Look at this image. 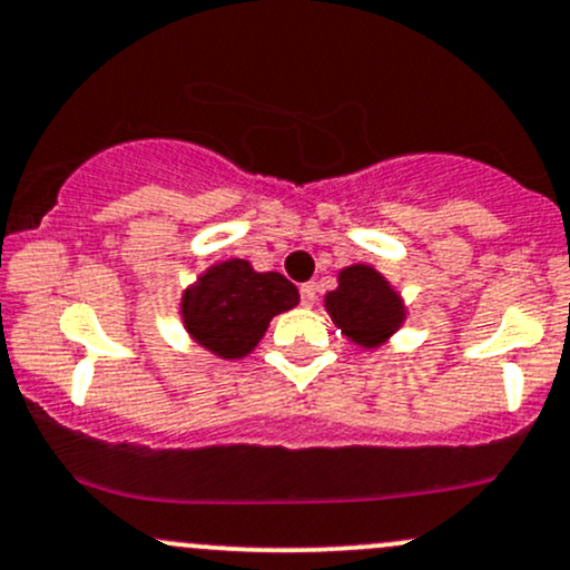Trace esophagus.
I'll return each mask as SVG.
<instances>
[{
  "label": "esophagus",
  "instance_id": "34e87169",
  "mask_svg": "<svg viewBox=\"0 0 570 570\" xmlns=\"http://www.w3.org/2000/svg\"><path fill=\"white\" fill-rule=\"evenodd\" d=\"M299 303H303L305 308H311V305L316 303V284H303V286H299Z\"/></svg>",
  "mask_w": 570,
  "mask_h": 570
}]
</instances>
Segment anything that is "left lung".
I'll return each instance as SVG.
<instances>
[{"label": "left lung", "mask_w": 570, "mask_h": 570, "mask_svg": "<svg viewBox=\"0 0 570 570\" xmlns=\"http://www.w3.org/2000/svg\"><path fill=\"white\" fill-rule=\"evenodd\" d=\"M324 308L356 346L376 348L403 324V303L379 271L352 265L337 273V289L327 292Z\"/></svg>", "instance_id": "left-lung-1"}]
</instances>
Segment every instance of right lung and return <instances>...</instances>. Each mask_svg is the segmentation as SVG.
<instances>
[{"mask_svg": "<svg viewBox=\"0 0 570 570\" xmlns=\"http://www.w3.org/2000/svg\"><path fill=\"white\" fill-rule=\"evenodd\" d=\"M297 303V286L281 273H256L246 259H229L184 292L180 316L199 346L222 360H240L254 352L271 318Z\"/></svg>", "mask_w": 570, "mask_h": 570, "instance_id": "obj_1", "label": "right lung"}]
</instances>
